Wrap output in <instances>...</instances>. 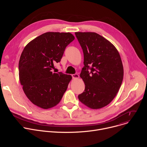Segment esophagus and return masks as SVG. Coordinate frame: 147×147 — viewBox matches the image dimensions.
<instances>
[{"label":"esophagus","instance_id":"34e87169","mask_svg":"<svg viewBox=\"0 0 147 147\" xmlns=\"http://www.w3.org/2000/svg\"><path fill=\"white\" fill-rule=\"evenodd\" d=\"M72 77H73V78H74V79H77V78H78L80 77V76H79L78 74H73V75H72Z\"/></svg>","mask_w":147,"mask_h":147}]
</instances>
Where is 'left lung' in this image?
Returning <instances> with one entry per match:
<instances>
[{
	"label": "left lung",
	"instance_id": "left-lung-1",
	"mask_svg": "<svg viewBox=\"0 0 147 147\" xmlns=\"http://www.w3.org/2000/svg\"><path fill=\"white\" fill-rule=\"evenodd\" d=\"M76 36L84 53L80 77L85 90L78 96L89 108L98 109L109 104L121 85L124 70L120 54L106 38L92 32H76ZM91 65V71H88Z\"/></svg>",
	"mask_w": 147,
	"mask_h": 147
}]
</instances>
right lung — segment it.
Returning a JSON list of instances; mask_svg holds the SVG:
<instances>
[{"mask_svg": "<svg viewBox=\"0 0 147 147\" xmlns=\"http://www.w3.org/2000/svg\"><path fill=\"white\" fill-rule=\"evenodd\" d=\"M75 39L70 32H48L25 47L19 63V80L29 100L45 109L60 102L72 79L71 75L54 73L66 47Z\"/></svg>", "mask_w": 147, "mask_h": 147, "instance_id": "obj_1", "label": "right lung"}]
</instances>
